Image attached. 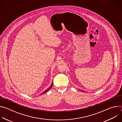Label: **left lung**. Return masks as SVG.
Returning a JSON list of instances; mask_svg holds the SVG:
<instances>
[{
    "instance_id": "8db88e82",
    "label": "left lung",
    "mask_w": 122,
    "mask_h": 122,
    "mask_svg": "<svg viewBox=\"0 0 122 122\" xmlns=\"http://www.w3.org/2000/svg\"><path fill=\"white\" fill-rule=\"evenodd\" d=\"M80 91H82V92H84V91H82V90H80Z\"/></svg>"
}]
</instances>
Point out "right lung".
Listing matches in <instances>:
<instances>
[{"mask_svg": "<svg viewBox=\"0 0 122 122\" xmlns=\"http://www.w3.org/2000/svg\"><path fill=\"white\" fill-rule=\"evenodd\" d=\"M53 82H52V83H51V85H50V86L47 89H46V90H45L44 92H43L41 94H44V93H46L47 92H48L50 89H51V87H52V86H53Z\"/></svg>", "mask_w": 122, "mask_h": 122, "instance_id": "add662e5", "label": "right lung"}]
</instances>
